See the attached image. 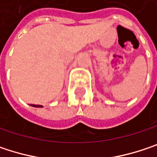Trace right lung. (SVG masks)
<instances>
[{"mask_svg":"<svg viewBox=\"0 0 157 157\" xmlns=\"http://www.w3.org/2000/svg\"><path fill=\"white\" fill-rule=\"evenodd\" d=\"M33 107H43V105H31Z\"/></svg>","mask_w":157,"mask_h":157,"instance_id":"1","label":"right lung"}]
</instances>
